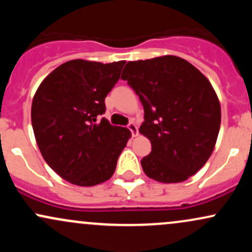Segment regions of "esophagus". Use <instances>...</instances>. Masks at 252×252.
<instances>
[{
	"label": "esophagus",
	"instance_id": "esophagus-1",
	"mask_svg": "<svg viewBox=\"0 0 252 252\" xmlns=\"http://www.w3.org/2000/svg\"><path fill=\"white\" fill-rule=\"evenodd\" d=\"M128 128H129L130 131H131L132 137H136V136L138 135V129H137V126H136V124L134 122H130L128 124Z\"/></svg>",
	"mask_w": 252,
	"mask_h": 252
}]
</instances>
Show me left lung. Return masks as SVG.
<instances>
[{
	"label": "left lung",
	"mask_w": 252,
	"mask_h": 252,
	"mask_svg": "<svg viewBox=\"0 0 252 252\" xmlns=\"http://www.w3.org/2000/svg\"><path fill=\"white\" fill-rule=\"evenodd\" d=\"M121 78L144 109L140 132L152 143L141 160L146 175L164 184L194 175L212 154L220 128V103L209 79L175 56L129 62Z\"/></svg>",
	"instance_id": "obj_1"
}]
</instances>
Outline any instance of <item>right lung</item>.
Instances as JSON below:
<instances>
[{"label": "right lung", "mask_w": 252, "mask_h": 252, "mask_svg": "<svg viewBox=\"0 0 252 252\" xmlns=\"http://www.w3.org/2000/svg\"><path fill=\"white\" fill-rule=\"evenodd\" d=\"M124 63L70 60L37 88L32 103L34 135L42 158L63 180L94 186L115 173L131 132L98 118Z\"/></svg>", "instance_id": "obj_1"}]
</instances>
